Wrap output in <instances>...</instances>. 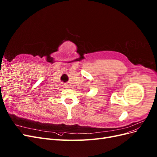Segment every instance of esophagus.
Wrapping results in <instances>:
<instances>
[{
    "label": "esophagus",
    "instance_id": "1",
    "mask_svg": "<svg viewBox=\"0 0 157 157\" xmlns=\"http://www.w3.org/2000/svg\"><path fill=\"white\" fill-rule=\"evenodd\" d=\"M63 86H64V88H67H67H69L68 85L67 84H64V85H63Z\"/></svg>",
    "mask_w": 157,
    "mask_h": 157
}]
</instances>
